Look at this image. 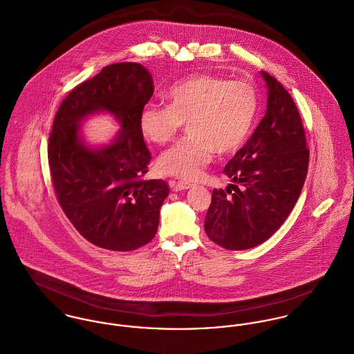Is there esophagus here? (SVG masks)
<instances>
[{"label":"esophagus","mask_w":354,"mask_h":354,"mask_svg":"<svg viewBox=\"0 0 354 354\" xmlns=\"http://www.w3.org/2000/svg\"><path fill=\"white\" fill-rule=\"evenodd\" d=\"M192 187V185L191 183H187V182H171V189L172 191H182V190H189Z\"/></svg>","instance_id":"esophagus-1"}]
</instances>
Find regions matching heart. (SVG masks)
<instances>
[{
  "label": "heart",
  "mask_w": 354,
  "mask_h": 354,
  "mask_svg": "<svg viewBox=\"0 0 354 354\" xmlns=\"http://www.w3.org/2000/svg\"><path fill=\"white\" fill-rule=\"evenodd\" d=\"M167 106L147 105L138 117L142 137L156 145L174 140L183 124L187 135L165 151L159 169L192 180L212 162L214 151L229 155L239 151L250 135L259 97L246 81L201 74L176 82L164 94Z\"/></svg>",
  "instance_id": "obj_1"
}]
</instances>
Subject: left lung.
Returning a JSON list of instances; mask_svg holds the SVG:
<instances>
[{"label": "left lung", "mask_w": 354, "mask_h": 354, "mask_svg": "<svg viewBox=\"0 0 354 354\" xmlns=\"http://www.w3.org/2000/svg\"><path fill=\"white\" fill-rule=\"evenodd\" d=\"M267 111L244 147L225 165L233 183L213 190L205 232L216 244L243 250L263 244L283 225L303 189L310 152L288 91L261 71ZM239 186L237 187L236 185Z\"/></svg>", "instance_id": "left-lung-1"}]
</instances>
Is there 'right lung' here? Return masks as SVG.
Instances as JSON below:
<instances>
[{
    "label": "right lung",
    "instance_id": "obj_1",
    "mask_svg": "<svg viewBox=\"0 0 354 354\" xmlns=\"http://www.w3.org/2000/svg\"><path fill=\"white\" fill-rule=\"evenodd\" d=\"M153 90L141 64H110L78 84L55 115L48 163L59 205L87 241L104 249L135 250L158 232L169 189L160 179H141L151 152L138 128ZM102 112L118 121L120 131L108 145L91 146L81 124Z\"/></svg>",
    "mask_w": 354,
    "mask_h": 354
}]
</instances>
